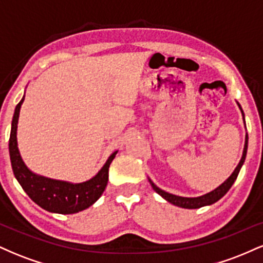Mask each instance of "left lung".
Wrapping results in <instances>:
<instances>
[{
  "label": "left lung",
  "instance_id": "8db88e82",
  "mask_svg": "<svg viewBox=\"0 0 263 263\" xmlns=\"http://www.w3.org/2000/svg\"><path fill=\"white\" fill-rule=\"evenodd\" d=\"M238 107L241 108L240 105H238ZM241 112H242V115H243L242 108H241ZM243 120H245V116H243ZM247 141H249V137H247V135H246V141H245V147H243L242 157H241V161L238 162L237 167L235 168L234 173H232L231 176L221 184V185L218 186L216 189H214L213 192L208 193V194L201 195V197H198V198H184V197H178V195H174V194H170V193L159 189L158 186H157L156 184L152 182V180H149L151 185H152V188L155 189V192L158 193V194L161 195L162 198H164L165 200L170 201V203H172L173 205H177V206L184 208V209H198V208L206 206V205H211V204L216 203L219 199H221L226 194V193L229 192V189L231 188L232 184H234L235 180H236V178L238 176V172H240L241 167H242L243 162H245V158H246Z\"/></svg>",
  "mask_w": 263,
  "mask_h": 263
}]
</instances>
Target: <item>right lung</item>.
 Wrapping results in <instances>:
<instances>
[{
  "label": "right lung",
  "instance_id": "obj_1",
  "mask_svg": "<svg viewBox=\"0 0 263 263\" xmlns=\"http://www.w3.org/2000/svg\"><path fill=\"white\" fill-rule=\"evenodd\" d=\"M22 99L14 110L10 136V157L13 174L23 190L35 204L50 213L74 214L85 210L95 203L104 193L108 180V167L116 156V152L108 157L100 172L90 180L73 184L62 180L37 176L27 168L17 147V123L20 117Z\"/></svg>",
  "mask_w": 263,
  "mask_h": 263
}]
</instances>
